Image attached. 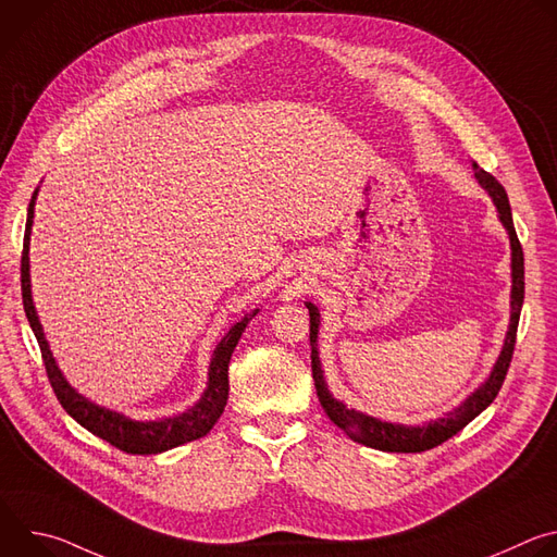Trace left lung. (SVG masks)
Here are the masks:
<instances>
[{"instance_id": "obj_1", "label": "left lung", "mask_w": 557, "mask_h": 557, "mask_svg": "<svg viewBox=\"0 0 557 557\" xmlns=\"http://www.w3.org/2000/svg\"><path fill=\"white\" fill-rule=\"evenodd\" d=\"M473 176L481 183V187L492 196L498 218L505 224L509 233V243H511V320H509V331L505 337V346L500 350V357L490 374V379L471 392L467 399L445 417L423 423V425H399V423H387L379 421L374 417H368L363 412H357L352 408H346L342 401L333 399V394L326 387L324 381V370L320 363V352H317V333H320V310H317L314 304L306 301V308L310 312V363H312V379H314V389L317 396H320V404L329 419L346 432L355 443H361L366 447H374L381 451H401V454H414V451H425L432 449L454 434H458L467 423H471L475 417H479L490 404L496 399L503 381L507 376L513 348H516V333H518V322H520V310L524 301V256L522 247L513 228V218H511V207L505 187L485 170L473 163Z\"/></svg>"}]
</instances>
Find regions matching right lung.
Returning a JSON list of instances; mask_svg holds the SVG:
<instances>
[{"instance_id": "add662e5", "label": "right lung", "mask_w": 557, "mask_h": 557, "mask_svg": "<svg viewBox=\"0 0 557 557\" xmlns=\"http://www.w3.org/2000/svg\"><path fill=\"white\" fill-rule=\"evenodd\" d=\"M37 191L39 189H35L33 200L28 205L24 253H22V297H24V310H26V317L30 322V329L37 337L39 348H41L46 374L50 379V385L57 394L59 404L63 406V410L78 425H84L95 436L108 441L110 445H114L116 449L127 451V454H161V451H168L172 447L185 445L189 441H196V438H202L205 434H209V430L215 425V421L224 412V406H226V399H228V361H231V355H233L237 342H240L249 320L258 310L247 314L243 322H237L235 326H231V331L215 346L211 363H209L207 389L202 392L200 401L194 408H189L187 412H183L178 417H172V419H163V421H132V419H127L119 412L106 410V408L88 401L86 396L78 394L63 379L61 370L57 368L54 357H52V352L48 348V342L44 337L35 304H33L28 249H30V226H33V218H35Z\"/></svg>"}]
</instances>
